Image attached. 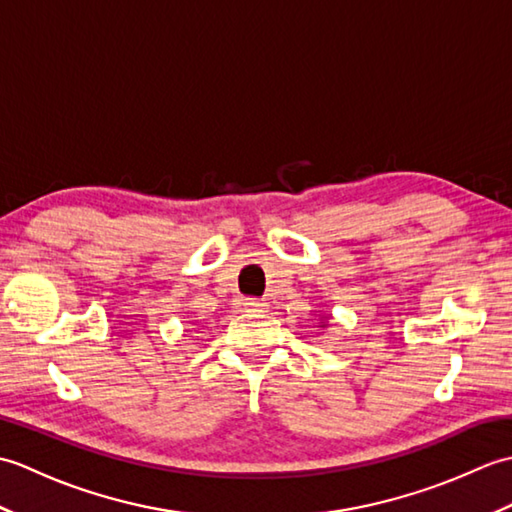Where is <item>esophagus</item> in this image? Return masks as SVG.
Listing matches in <instances>:
<instances>
[{
  "instance_id": "obj_1",
  "label": "esophagus",
  "mask_w": 512,
  "mask_h": 512,
  "mask_svg": "<svg viewBox=\"0 0 512 512\" xmlns=\"http://www.w3.org/2000/svg\"><path fill=\"white\" fill-rule=\"evenodd\" d=\"M244 306H246V310H255V312H262L268 303L264 301V299H246L244 301Z\"/></svg>"
}]
</instances>
